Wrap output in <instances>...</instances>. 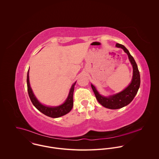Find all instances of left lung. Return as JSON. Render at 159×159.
I'll return each instance as SVG.
<instances>
[{
  "instance_id": "8db88e82",
  "label": "left lung",
  "mask_w": 159,
  "mask_h": 159,
  "mask_svg": "<svg viewBox=\"0 0 159 159\" xmlns=\"http://www.w3.org/2000/svg\"><path fill=\"white\" fill-rule=\"evenodd\" d=\"M116 46L122 48L127 54L129 61L132 65L133 77L130 84L124 90L108 97L101 95L97 91L95 87L91 84L92 89L98 102L103 107L112 110L119 109L129 105L135 97L140 86V75L135 59L124 46L116 43Z\"/></svg>"
}]
</instances>
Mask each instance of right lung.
Masks as SVG:
<instances>
[{
  "instance_id": "obj_1",
  "label": "right lung",
  "mask_w": 159,
  "mask_h": 159,
  "mask_svg": "<svg viewBox=\"0 0 159 159\" xmlns=\"http://www.w3.org/2000/svg\"><path fill=\"white\" fill-rule=\"evenodd\" d=\"M29 71H27V91L29 93V96L30 99L34 105V107L41 113H42L46 116L52 117V118H57L61 116H62L66 114L69 113L73 108V91L76 82L72 85L69 93L68 97L66 99V102L62 104L61 105L57 107H47L45 105H42L39 101L37 99L35 95L33 93L29 83Z\"/></svg>"
}]
</instances>
